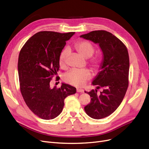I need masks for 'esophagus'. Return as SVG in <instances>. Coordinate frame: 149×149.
Instances as JSON below:
<instances>
[{"label": "esophagus", "mask_w": 149, "mask_h": 149, "mask_svg": "<svg viewBox=\"0 0 149 149\" xmlns=\"http://www.w3.org/2000/svg\"><path fill=\"white\" fill-rule=\"evenodd\" d=\"M77 92H84V90L82 89H79V88H77Z\"/></svg>", "instance_id": "obj_1"}]
</instances>
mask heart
Returning a JSON list of instances; mask_svg holds the SVG:
<instances>
[{"label": "heart", "instance_id": "obj_1", "mask_svg": "<svg viewBox=\"0 0 149 149\" xmlns=\"http://www.w3.org/2000/svg\"><path fill=\"white\" fill-rule=\"evenodd\" d=\"M74 48L81 56L85 58L91 57L94 53L95 48L93 45L86 40H80L77 42ZM69 55V50L67 48L63 50L59 56L58 63L60 66H64ZM89 63L95 70L100 69L102 65L101 59L99 57H93L90 59ZM92 77V74L88 69H73L69 70L63 75V80L65 82L76 86H83L88 80Z\"/></svg>", "mask_w": 149, "mask_h": 149}]
</instances>
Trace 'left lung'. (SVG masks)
Here are the masks:
<instances>
[{
  "mask_svg": "<svg viewBox=\"0 0 149 149\" xmlns=\"http://www.w3.org/2000/svg\"><path fill=\"white\" fill-rule=\"evenodd\" d=\"M80 37L99 44L103 54L101 70L92 81L97 89L86 92L91 96L84 111L93 119H101L112 114L121 103L129 86V57L127 49L119 38L104 30L93 31Z\"/></svg>",
  "mask_w": 149,
  "mask_h": 149,
  "instance_id": "obj_1",
  "label": "left lung"
}]
</instances>
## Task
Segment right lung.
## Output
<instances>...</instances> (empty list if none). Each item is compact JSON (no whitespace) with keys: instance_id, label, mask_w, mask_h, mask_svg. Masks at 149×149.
<instances>
[{"instance_id":"1","label":"right lung","mask_w":149,"mask_h":149,"mask_svg":"<svg viewBox=\"0 0 149 149\" xmlns=\"http://www.w3.org/2000/svg\"><path fill=\"white\" fill-rule=\"evenodd\" d=\"M74 32L60 33L40 31L31 37L21 49L18 74L22 95L30 110L39 118L52 120L61 112L64 100L76 93V88L62 83L50 86L57 74L59 56Z\"/></svg>"}]
</instances>
